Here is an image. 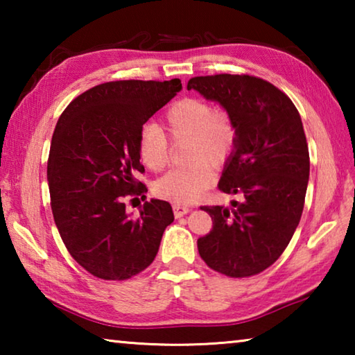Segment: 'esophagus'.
Listing matches in <instances>:
<instances>
[{"label": "esophagus", "mask_w": 355, "mask_h": 355, "mask_svg": "<svg viewBox=\"0 0 355 355\" xmlns=\"http://www.w3.org/2000/svg\"><path fill=\"white\" fill-rule=\"evenodd\" d=\"M172 208H173V213H175V218H182V216L188 214V213L191 211L189 207H186V205H177V203H173Z\"/></svg>", "instance_id": "obj_1"}]
</instances>
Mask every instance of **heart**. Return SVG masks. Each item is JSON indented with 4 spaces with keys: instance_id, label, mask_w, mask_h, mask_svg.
<instances>
[{
    "instance_id": "b5f03b06",
    "label": "heart",
    "mask_w": 355,
    "mask_h": 355,
    "mask_svg": "<svg viewBox=\"0 0 355 355\" xmlns=\"http://www.w3.org/2000/svg\"><path fill=\"white\" fill-rule=\"evenodd\" d=\"M164 131L172 141L188 139L186 161L153 184L155 196L173 203H192L214 183L213 166H222L238 142V123L225 107H211L199 98H182L167 110ZM141 163L150 171H163L169 158V142L155 125H146L137 136Z\"/></svg>"
}]
</instances>
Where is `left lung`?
<instances>
[{"label":"left lung","mask_w":355,"mask_h":355,"mask_svg":"<svg viewBox=\"0 0 355 355\" xmlns=\"http://www.w3.org/2000/svg\"><path fill=\"white\" fill-rule=\"evenodd\" d=\"M230 111L238 142L219 180L232 208L202 207L213 228L197 239L202 260L227 277H250L284 254L302 216L310 175L302 120L288 95L250 75L196 76L188 91Z\"/></svg>","instance_id":"obj_1"}]
</instances>
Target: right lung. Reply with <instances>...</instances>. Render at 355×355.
Here are the masks:
<instances>
[{"label":"right lung","mask_w":355,"mask_h":355,"mask_svg":"<svg viewBox=\"0 0 355 355\" xmlns=\"http://www.w3.org/2000/svg\"><path fill=\"white\" fill-rule=\"evenodd\" d=\"M182 91V81H111L71 101L51 137L46 178L51 211L69 254L103 280H127L158 254L173 222L169 202L152 199L137 218L125 197L146 199L137 153L142 125Z\"/></svg>","instance_id":"1"}]
</instances>
